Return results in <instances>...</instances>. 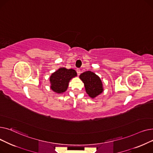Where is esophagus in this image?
I'll return each mask as SVG.
<instances>
[{"label":"esophagus","instance_id":"obj_1","mask_svg":"<svg viewBox=\"0 0 153 153\" xmlns=\"http://www.w3.org/2000/svg\"><path fill=\"white\" fill-rule=\"evenodd\" d=\"M76 72H77V75H80V74H81V69L77 68V69H76Z\"/></svg>","mask_w":153,"mask_h":153}]
</instances>
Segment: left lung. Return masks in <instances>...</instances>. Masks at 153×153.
<instances>
[{
    "instance_id": "8db88e82",
    "label": "left lung",
    "mask_w": 153,
    "mask_h": 153,
    "mask_svg": "<svg viewBox=\"0 0 153 153\" xmlns=\"http://www.w3.org/2000/svg\"><path fill=\"white\" fill-rule=\"evenodd\" d=\"M83 81L87 94L91 97H97L103 92L102 83L100 77L93 72L85 71L79 76Z\"/></svg>"
}]
</instances>
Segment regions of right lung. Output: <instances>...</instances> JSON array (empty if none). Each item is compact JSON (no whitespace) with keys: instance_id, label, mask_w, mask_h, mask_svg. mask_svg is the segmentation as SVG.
<instances>
[{"instance_id":"add662e5","label":"right lung","mask_w":153,"mask_h":153,"mask_svg":"<svg viewBox=\"0 0 153 153\" xmlns=\"http://www.w3.org/2000/svg\"><path fill=\"white\" fill-rule=\"evenodd\" d=\"M76 76L77 72L74 69L59 68L53 73L50 78L51 89L59 94L65 92L68 89L70 80Z\"/></svg>"}]
</instances>
